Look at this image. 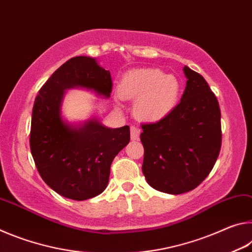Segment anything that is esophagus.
Listing matches in <instances>:
<instances>
[{
  "instance_id": "1",
  "label": "esophagus",
  "mask_w": 252,
  "mask_h": 252,
  "mask_svg": "<svg viewBox=\"0 0 252 252\" xmlns=\"http://www.w3.org/2000/svg\"><path fill=\"white\" fill-rule=\"evenodd\" d=\"M140 133H141V130L136 126H131V140L132 141H136L140 138Z\"/></svg>"
}]
</instances>
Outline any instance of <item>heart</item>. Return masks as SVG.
<instances>
[{"mask_svg":"<svg viewBox=\"0 0 252 252\" xmlns=\"http://www.w3.org/2000/svg\"><path fill=\"white\" fill-rule=\"evenodd\" d=\"M119 93L125 99H136V117L156 122L167 117L177 106L181 83L177 76L159 69H136L123 75Z\"/></svg>","mask_w":252,"mask_h":252,"instance_id":"obj_1","label":"heart"}]
</instances>
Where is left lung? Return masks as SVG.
Here are the masks:
<instances>
[{"instance_id": "8db88e82", "label": "left lung", "mask_w": 252, "mask_h": 252, "mask_svg": "<svg viewBox=\"0 0 252 252\" xmlns=\"http://www.w3.org/2000/svg\"><path fill=\"white\" fill-rule=\"evenodd\" d=\"M180 103L167 117L146 123L142 172L153 189L169 194L193 190L215 165L221 148V113L207 81L187 65Z\"/></svg>"}]
</instances>
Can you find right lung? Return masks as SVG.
Masks as SVG:
<instances>
[{
	"label": "right lung",
	"instance_id": "right-lung-1",
	"mask_svg": "<svg viewBox=\"0 0 252 252\" xmlns=\"http://www.w3.org/2000/svg\"><path fill=\"white\" fill-rule=\"evenodd\" d=\"M71 88H84L109 97L110 71L89 57L72 58L60 66L35 97L30 148L46 185L62 197L82 201L104 191L111 163L130 141V127L111 129L96 119L78 126L63 121V95Z\"/></svg>",
	"mask_w": 252,
	"mask_h": 252
}]
</instances>
